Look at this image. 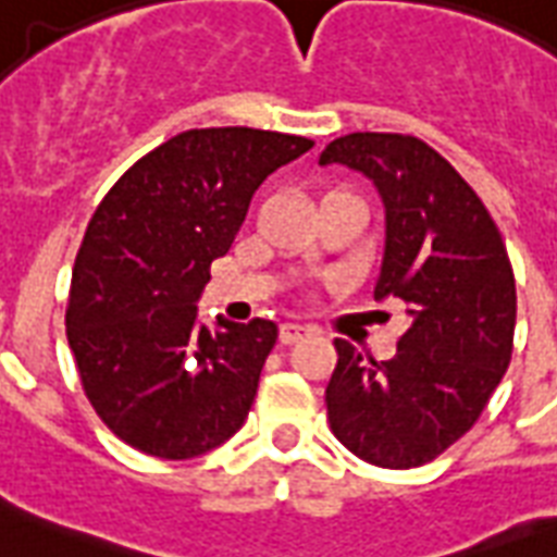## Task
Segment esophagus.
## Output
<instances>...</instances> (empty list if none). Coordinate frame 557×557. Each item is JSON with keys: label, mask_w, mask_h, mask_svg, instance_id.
<instances>
[{"label": "esophagus", "mask_w": 557, "mask_h": 557, "mask_svg": "<svg viewBox=\"0 0 557 557\" xmlns=\"http://www.w3.org/2000/svg\"><path fill=\"white\" fill-rule=\"evenodd\" d=\"M306 335H312L309 326H300V323H283L280 326V344H297V341H304Z\"/></svg>", "instance_id": "obj_1"}]
</instances>
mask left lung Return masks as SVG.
<instances>
[{
    "label": "left lung",
    "mask_w": 557,
    "mask_h": 557,
    "mask_svg": "<svg viewBox=\"0 0 557 557\" xmlns=\"http://www.w3.org/2000/svg\"><path fill=\"white\" fill-rule=\"evenodd\" d=\"M321 164L375 182L387 239L372 295L405 300L413 318L389 361L335 341L330 428L372 466H424L474 428L509 370L518 295L506 243L471 185L422 138L344 135Z\"/></svg>",
    "instance_id": "left-lung-1"
}]
</instances>
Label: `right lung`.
Wrapping results in <instances>:
<instances>
[{"instance_id": "add662e5", "label": "right lung", "mask_w": 557, "mask_h": 557, "mask_svg": "<svg viewBox=\"0 0 557 557\" xmlns=\"http://www.w3.org/2000/svg\"><path fill=\"white\" fill-rule=\"evenodd\" d=\"M314 141L210 126L138 159L89 219L74 260L65 338L83 393L129 448L190 459L243 428L277 326L196 321L253 190Z\"/></svg>"}]
</instances>
